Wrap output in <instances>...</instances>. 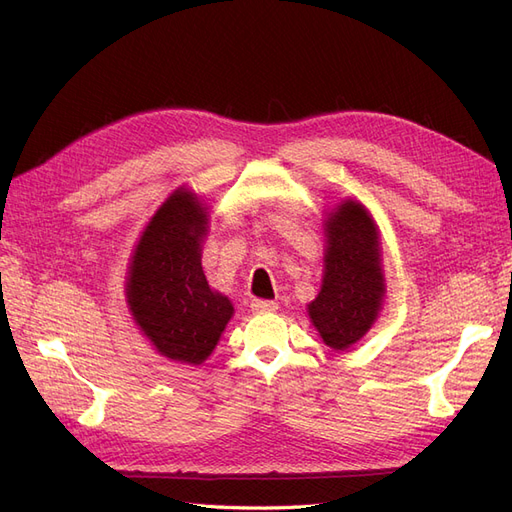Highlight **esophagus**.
I'll return each instance as SVG.
<instances>
[{
	"instance_id": "obj_1",
	"label": "esophagus",
	"mask_w": 512,
	"mask_h": 512,
	"mask_svg": "<svg viewBox=\"0 0 512 512\" xmlns=\"http://www.w3.org/2000/svg\"><path fill=\"white\" fill-rule=\"evenodd\" d=\"M250 307H252L254 314H271V312H275V309H277V303H275V301L254 299V301L250 303Z\"/></svg>"
}]
</instances>
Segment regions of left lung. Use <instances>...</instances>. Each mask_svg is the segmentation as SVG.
I'll return each instance as SVG.
<instances>
[{"mask_svg": "<svg viewBox=\"0 0 512 512\" xmlns=\"http://www.w3.org/2000/svg\"><path fill=\"white\" fill-rule=\"evenodd\" d=\"M322 228L324 275L307 314L322 342L339 352L363 339L382 309L386 280L380 230L367 207L352 198L329 211Z\"/></svg>", "mask_w": 512, "mask_h": 512, "instance_id": "1", "label": "left lung"}]
</instances>
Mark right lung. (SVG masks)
I'll use <instances>...</instances> for the list:
<instances>
[{"label":"right lung","instance_id":"right-lung-1","mask_svg":"<svg viewBox=\"0 0 512 512\" xmlns=\"http://www.w3.org/2000/svg\"><path fill=\"white\" fill-rule=\"evenodd\" d=\"M207 230L209 207L181 185L151 215L130 258L132 320L153 348L177 363L207 361L235 314L226 294L205 277L200 256Z\"/></svg>","mask_w":512,"mask_h":512}]
</instances>
